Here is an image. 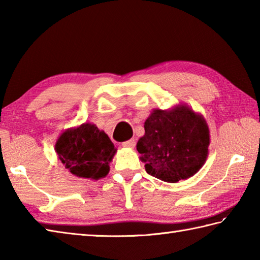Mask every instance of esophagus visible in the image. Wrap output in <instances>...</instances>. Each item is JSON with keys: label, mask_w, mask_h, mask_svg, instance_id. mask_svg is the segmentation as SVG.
Returning a JSON list of instances; mask_svg holds the SVG:
<instances>
[{"label": "esophagus", "mask_w": 260, "mask_h": 260, "mask_svg": "<svg viewBox=\"0 0 260 260\" xmlns=\"http://www.w3.org/2000/svg\"><path fill=\"white\" fill-rule=\"evenodd\" d=\"M135 140H129V141H126L124 143H121V146L123 147H128V148H133L135 146Z\"/></svg>", "instance_id": "1"}]
</instances>
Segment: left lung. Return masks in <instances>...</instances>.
Wrapping results in <instances>:
<instances>
[{
	"mask_svg": "<svg viewBox=\"0 0 260 260\" xmlns=\"http://www.w3.org/2000/svg\"><path fill=\"white\" fill-rule=\"evenodd\" d=\"M145 134L137 142L141 161L148 174L176 183L199 172L206 163L210 131L203 116L185 104L155 108L144 123Z\"/></svg>",
	"mask_w": 260,
	"mask_h": 260,
	"instance_id": "left-lung-1",
	"label": "left lung"
}]
</instances>
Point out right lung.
<instances>
[{
	"label": "right lung",
	"mask_w": 260,
	"mask_h": 260,
	"mask_svg": "<svg viewBox=\"0 0 260 260\" xmlns=\"http://www.w3.org/2000/svg\"><path fill=\"white\" fill-rule=\"evenodd\" d=\"M54 151L71 174L97 181L108 174L117 148L95 124L84 123L62 132Z\"/></svg>",
	"instance_id": "obj_1"
}]
</instances>
